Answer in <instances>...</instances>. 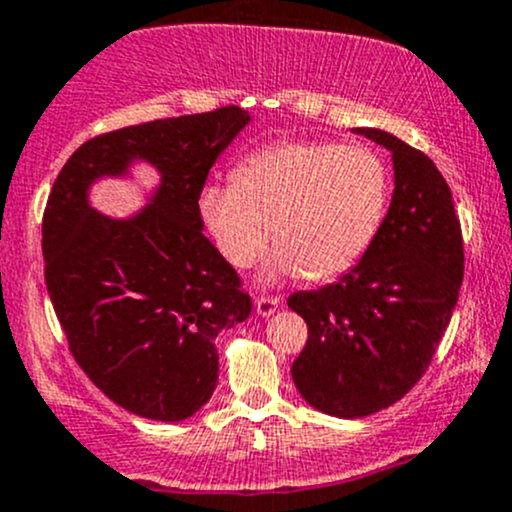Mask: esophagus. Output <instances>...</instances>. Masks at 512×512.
<instances>
[{"mask_svg":"<svg viewBox=\"0 0 512 512\" xmlns=\"http://www.w3.org/2000/svg\"><path fill=\"white\" fill-rule=\"evenodd\" d=\"M279 304H282V299L274 297V294H262V297L255 299V309L260 316L274 314V311L279 309Z\"/></svg>","mask_w":512,"mask_h":512,"instance_id":"1","label":"esophagus"}]
</instances>
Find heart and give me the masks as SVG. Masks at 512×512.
<instances>
[{"label": "heart", "mask_w": 512, "mask_h": 512, "mask_svg": "<svg viewBox=\"0 0 512 512\" xmlns=\"http://www.w3.org/2000/svg\"><path fill=\"white\" fill-rule=\"evenodd\" d=\"M387 198L390 171L375 149L282 139L247 154L228 184L203 186L198 211L235 270L262 260L274 223V270L331 279L363 260Z\"/></svg>", "instance_id": "1"}]
</instances>
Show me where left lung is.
I'll use <instances>...</instances> for the list:
<instances>
[{"label": "left lung", "instance_id": "8db88e82", "mask_svg": "<svg viewBox=\"0 0 512 512\" xmlns=\"http://www.w3.org/2000/svg\"><path fill=\"white\" fill-rule=\"evenodd\" d=\"M395 161V193L373 245L338 282L287 299L309 326L292 378L333 417L385 410L427 373L464 282V235L432 159L383 129L358 127Z\"/></svg>", "mask_w": 512, "mask_h": 512}]
</instances>
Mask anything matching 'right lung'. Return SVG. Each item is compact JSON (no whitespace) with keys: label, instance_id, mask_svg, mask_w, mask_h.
<instances>
[{"label":"right lung","instance_id":"add662e5","mask_svg":"<svg viewBox=\"0 0 512 512\" xmlns=\"http://www.w3.org/2000/svg\"><path fill=\"white\" fill-rule=\"evenodd\" d=\"M250 122L238 105L122 127L63 164L41 225L43 277L68 351L95 385L139 417L181 422L211 400L215 336L252 314L240 274L203 235L208 171ZM147 158L158 201L132 221L87 206L93 178Z\"/></svg>","mask_w":512,"mask_h":512}]
</instances>
